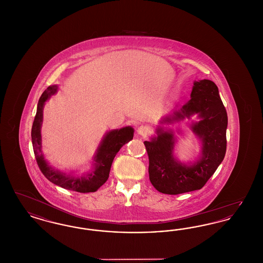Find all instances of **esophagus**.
<instances>
[{"label":"esophagus","instance_id":"34e87169","mask_svg":"<svg viewBox=\"0 0 263 263\" xmlns=\"http://www.w3.org/2000/svg\"><path fill=\"white\" fill-rule=\"evenodd\" d=\"M149 131H150V129L147 126H140L137 130L138 134L143 136V137L147 136L149 134Z\"/></svg>","mask_w":263,"mask_h":263}]
</instances>
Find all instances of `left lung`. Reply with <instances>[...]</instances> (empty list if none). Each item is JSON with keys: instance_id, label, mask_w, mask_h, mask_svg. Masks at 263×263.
Here are the masks:
<instances>
[{"instance_id": "obj_1", "label": "left lung", "mask_w": 263, "mask_h": 263, "mask_svg": "<svg viewBox=\"0 0 263 263\" xmlns=\"http://www.w3.org/2000/svg\"><path fill=\"white\" fill-rule=\"evenodd\" d=\"M191 99L180 109L161 123H174L197 114L199 121L192 123V131L202 142L200 158L184 164L174 157L175 136L172 131L157 129L158 136L145 141L149 156L151 183L164 194H181L203 187L225 158L228 115L218 87L210 80L194 82Z\"/></svg>"}]
</instances>
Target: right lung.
<instances>
[{"instance_id":"1","label":"right lung","mask_w":263,"mask_h":263,"mask_svg":"<svg viewBox=\"0 0 263 263\" xmlns=\"http://www.w3.org/2000/svg\"><path fill=\"white\" fill-rule=\"evenodd\" d=\"M57 89L58 86L56 85L48 87L43 91L38 100L36 115L31 128L32 147L38 166L44 176L52 183L58 186L81 193L95 192L107 180L114 157L123 145L133 139L134 129L130 126H127L121 129L107 132L102 139L97 155L95 156V166L88 174L82 176H72L55 170L44 160L42 155L40 128L43 119L44 103L46 100L50 99L51 96L57 92Z\"/></svg>"}]
</instances>
